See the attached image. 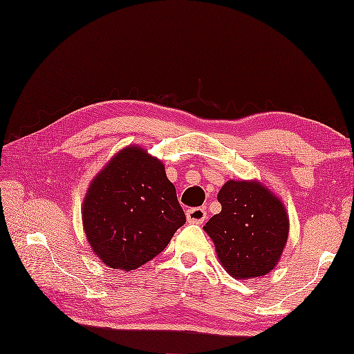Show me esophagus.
Masks as SVG:
<instances>
[{
    "mask_svg": "<svg viewBox=\"0 0 354 354\" xmlns=\"http://www.w3.org/2000/svg\"><path fill=\"white\" fill-rule=\"evenodd\" d=\"M207 218V212L202 208H192L187 211V220L188 223H196V225H201Z\"/></svg>",
    "mask_w": 354,
    "mask_h": 354,
    "instance_id": "obj_1",
    "label": "esophagus"
}]
</instances>
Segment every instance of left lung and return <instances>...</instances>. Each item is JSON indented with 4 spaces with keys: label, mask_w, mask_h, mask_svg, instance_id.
Returning a JSON list of instances; mask_svg holds the SVG:
<instances>
[{
    "label": "left lung",
    "mask_w": 354,
    "mask_h": 354,
    "mask_svg": "<svg viewBox=\"0 0 354 354\" xmlns=\"http://www.w3.org/2000/svg\"><path fill=\"white\" fill-rule=\"evenodd\" d=\"M217 199L221 211L203 231L214 243L220 264L238 281L268 274L288 241L290 217L283 202L257 179H229Z\"/></svg>",
    "instance_id": "8db88e82"
}]
</instances>
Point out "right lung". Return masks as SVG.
Returning <instances> with one entry per match:
<instances>
[{"label": "right lung", "mask_w": 354, "mask_h": 354, "mask_svg": "<svg viewBox=\"0 0 354 354\" xmlns=\"http://www.w3.org/2000/svg\"><path fill=\"white\" fill-rule=\"evenodd\" d=\"M81 217L92 252L123 271L157 257L185 223L164 164L137 145L113 155L92 179Z\"/></svg>", "instance_id": "obj_1"}]
</instances>
